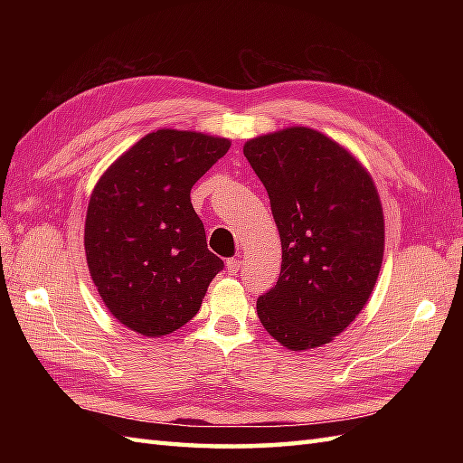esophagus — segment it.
Wrapping results in <instances>:
<instances>
[{"mask_svg": "<svg viewBox=\"0 0 463 463\" xmlns=\"http://www.w3.org/2000/svg\"><path fill=\"white\" fill-rule=\"evenodd\" d=\"M226 270L231 274H237L241 270V260L239 259H229L226 260Z\"/></svg>", "mask_w": 463, "mask_h": 463, "instance_id": "obj_1", "label": "esophagus"}]
</instances>
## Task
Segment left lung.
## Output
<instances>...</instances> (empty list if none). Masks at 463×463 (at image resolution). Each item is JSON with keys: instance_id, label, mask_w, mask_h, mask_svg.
Here are the masks:
<instances>
[{"instance_id": "left-lung-1", "label": "left lung", "mask_w": 463, "mask_h": 463, "mask_svg": "<svg viewBox=\"0 0 463 463\" xmlns=\"http://www.w3.org/2000/svg\"><path fill=\"white\" fill-rule=\"evenodd\" d=\"M282 242L280 277L257 300L262 326L290 350L328 344L366 307L383 257L370 173L330 137L288 127L244 143Z\"/></svg>"}]
</instances>
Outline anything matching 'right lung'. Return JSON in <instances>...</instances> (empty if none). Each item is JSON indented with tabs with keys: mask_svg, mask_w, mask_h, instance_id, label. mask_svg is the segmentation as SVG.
I'll use <instances>...</instances> for the list:
<instances>
[{
	"mask_svg": "<svg viewBox=\"0 0 463 463\" xmlns=\"http://www.w3.org/2000/svg\"><path fill=\"white\" fill-rule=\"evenodd\" d=\"M231 141L159 129L125 151L91 193L85 257L107 310L141 336H165L196 312L222 260L206 249L191 189Z\"/></svg>",
	"mask_w": 463,
	"mask_h": 463,
	"instance_id": "add662e5",
	"label": "right lung"
}]
</instances>
